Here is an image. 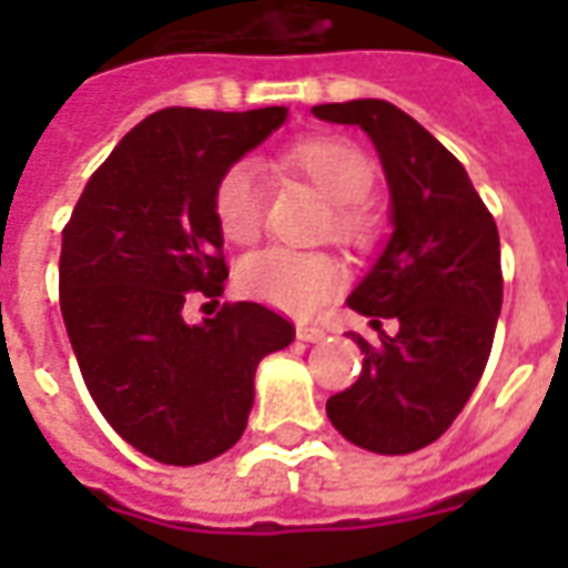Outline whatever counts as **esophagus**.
I'll return each instance as SVG.
<instances>
[{
	"label": "esophagus",
	"instance_id": "34e87169",
	"mask_svg": "<svg viewBox=\"0 0 568 568\" xmlns=\"http://www.w3.org/2000/svg\"><path fill=\"white\" fill-rule=\"evenodd\" d=\"M297 337H301V341H307V344H320L322 337H325V332L316 328V325H297Z\"/></svg>",
	"mask_w": 568,
	"mask_h": 568
}]
</instances>
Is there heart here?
<instances>
[{
  "mask_svg": "<svg viewBox=\"0 0 568 568\" xmlns=\"http://www.w3.org/2000/svg\"><path fill=\"white\" fill-rule=\"evenodd\" d=\"M280 163L332 200L328 227L341 243L368 248L377 240L381 219L365 200L374 187V163L356 142L310 136L280 151ZM212 215L231 243L243 246L261 234L264 185L248 163H234L219 175L212 187ZM236 283L243 295L295 316H310L344 285V264L332 252L267 246L240 264Z\"/></svg>",
  "mask_w": 568,
  "mask_h": 568,
  "instance_id": "obj_1",
  "label": "heart"
}]
</instances>
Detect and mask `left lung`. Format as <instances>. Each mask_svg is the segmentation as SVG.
Masks as SVG:
<instances>
[{"label": "left lung", "instance_id": "8db88e82", "mask_svg": "<svg viewBox=\"0 0 568 568\" xmlns=\"http://www.w3.org/2000/svg\"><path fill=\"white\" fill-rule=\"evenodd\" d=\"M334 124H358L381 151L395 231L349 307L379 332L358 381L328 398L334 428L371 453H414L459 417L487 368L501 310L499 231L465 166L423 124L383 100L313 105Z\"/></svg>", "mask_w": 568, "mask_h": 568}]
</instances>
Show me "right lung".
Listing matches in <instances>:
<instances>
[{
    "mask_svg": "<svg viewBox=\"0 0 568 568\" xmlns=\"http://www.w3.org/2000/svg\"><path fill=\"white\" fill-rule=\"evenodd\" d=\"M285 115L154 112L97 166L63 227L60 313L84 386L109 426L163 465L231 450L258 362L295 341V325L255 301L182 320L191 297L219 304L227 280L212 187Z\"/></svg>",
    "mask_w": 568,
    "mask_h": 568,
    "instance_id": "right-lung-1",
    "label": "right lung"
}]
</instances>
